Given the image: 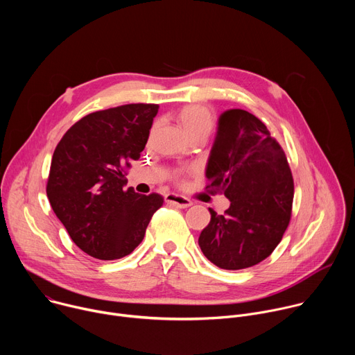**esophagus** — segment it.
I'll return each mask as SVG.
<instances>
[{
    "instance_id": "obj_1",
    "label": "esophagus",
    "mask_w": 355,
    "mask_h": 355,
    "mask_svg": "<svg viewBox=\"0 0 355 355\" xmlns=\"http://www.w3.org/2000/svg\"><path fill=\"white\" fill-rule=\"evenodd\" d=\"M166 202L173 207H177V208H181V209H185V208H189L192 205V200L182 196V195H178V193H167L166 195Z\"/></svg>"
}]
</instances>
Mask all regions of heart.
Returning a JSON list of instances; mask_svg holds the SVG:
<instances>
[{
  "label": "heart",
  "instance_id": "1",
  "mask_svg": "<svg viewBox=\"0 0 355 355\" xmlns=\"http://www.w3.org/2000/svg\"><path fill=\"white\" fill-rule=\"evenodd\" d=\"M178 125L193 139H207L214 129V115L211 110L200 104L184 105L175 115Z\"/></svg>",
  "mask_w": 355,
  "mask_h": 355
}]
</instances>
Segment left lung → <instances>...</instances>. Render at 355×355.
Here are the masks:
<instances>
[{
  "instance_id": "8db88e82",
  "label": "left lung",
  "mask_w": 355,
  "mask_h": 355,
  "mask_svg": "<svg viewBox=\"0 0 355 355\" xmlns=\"http://www.w3.org/2000/svg\"><path fill=\"white\" fill-rule=\"evenodd\" d=\"M207 189L223 193V215L209 208L200 232L205 257L223 270H243L266 260L281 241L292 214L293 178L284 150L267 126L244 110H229L207 166Z\"/></svg>"
}]
</instances>
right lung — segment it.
Returning <instances> with one entry per match:
<instances>
[{
	"instance_id": "1",
	"label": "right lung",
	"mask_w": 355,
	"mask_h": 355,
	"mask_svg": "<svg viewBox=\"0 0 355 355\" xmlns=\"http://www.w3.org/2000/svg\"><path fill=\"white\" fill-rule=\"evenodd\" d=\"M156 104H128L92 112L62 137L52 157L46 193L71 240L98 260L122 259L141 243L159 193L140 195L126 168L139 160Z\"/></svg>"
}]
</instances>
